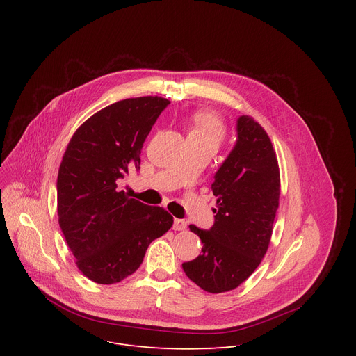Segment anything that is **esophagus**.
Segmentation results:
<instances>
[{"label": "esophagus", "mask_w": 356, "mask_h": 356, "mask_svg": "<svg viewBox=\"0 0 356 356\" xmlns=\"http://www.w3.org/2000/svg\"><path fill=\"white\" fill-rule=\"evenodd\" d=\"M187 228V222L184 220H175L173 229L175 231H184Z\"/></svg>", "instance_id": "esophagus-1"}]
</instances>
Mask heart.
<instances>
[{
  "label": "heart",
  "mask_w": 356,
  "mask_h": 356,
  "mask_svg": "<svg viewBox=\"0 0 356 356\" xmlns=\"http://www.w3.org/2000/svg\"><path fill=\"white\" fill-rule=\"evenodd\" d=\"M190 135L204 138L220 145L225 135L222 121L210 113H197L193 117V129Z\"/></svg>",
  "instance_id": "1"
}]
</instances>
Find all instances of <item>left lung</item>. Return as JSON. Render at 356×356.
<instances>
[{
	"instance_id": "8db88e82",
	"label": "left lung",
	"mask_w": 356,
	"mask_h": 356,
	"mask_svg": "<svg viewBox=\"0 0 356 356\" xmlns=\"http://www.w3.org/2000/svg\"><path fill=\"white\" fill-rule=\"evenodd\" d=\"M238 138L211 184L217 197L214 225H190L202 242L201 255L183 270L198 287L224 293L243 283L262 262L279 209L280 172L266 131L249 115L238 118Z\"/></svg>"
}]
</instances>
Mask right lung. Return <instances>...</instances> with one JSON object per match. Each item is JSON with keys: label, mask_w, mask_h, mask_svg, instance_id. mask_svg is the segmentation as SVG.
<instances>
[{"label": "right lung", "mask_w": 356, "mask_h": 356, "mask_svg": "<svg viewBox=\"0 0 356 356\" xmlns=\"http://www.w3.org/2000/svg\"><path fill=\"white\" fill-rule=\"evenodd\" d=\"M170 101L158 95L121 99L91 115L73 134L58 175L59 225L80 272L114 284L142 264L149 243L173 217L129 198L120 184L138 170L140 150Z\"/></svg>", "instance_id": "add662e5"}]
</instances>
